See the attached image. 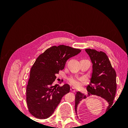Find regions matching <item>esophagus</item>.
Returning a JSON list of instances; mask_svg holds the SVG:
<instances>
[{
	"mask_svg": "<svg viewBox=\"0 0 128 128\" xmlns=\"http://www.w3.org/2000/svg\"><path fill=\"white\" fill-rule=\"evenodd\" d=\"M70 91H71L72 92H75L76 90L75 88H74V87H72V88H70Z\"/></svg>",
	"mask_w": 128,
	"mask_h": 128,
	"instance_id": "obj_1",
	"label": "esophagus"
}]
</instances>
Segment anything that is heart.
Wrapping results in <instances>:
<instances>
[{"mask_svg": "<svg viewBox=\"0 0 128 128\" xmlns=\"http://www.w3.org/2000/svg\"><path fill=\"white\" fill-rule=\"evenodd\" d=\"M69 83H70L72 86L76 87H80L82 85L83 82L85 80V78L84 77H70L68 79Z\"/></svg>", "mask_w": 128, "mask_h": 128, "instance_id": "obj_1", "label": "heart"}]
</instances>
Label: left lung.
I'll return each instance as SVG.
<instances>
[{"label":"left lung","instance_id":"obj_1","mask_svg":"<svg viewBox=\"0 0 128 128\" xmlns=\"http://www.w3.org/2000/svg\"><path fill=\"white\" fill-rule=\"evenodd\" d=\"M92 62L93 72L90 84L87 86V95L77 92L75 95V109L80 100L86 96L96 95L107 100L109 104L107 110L113 104L116 91V75L105 53L94 49H86Z\"/></svg>","mask_w":128,"mask_h":128}]
</instances>
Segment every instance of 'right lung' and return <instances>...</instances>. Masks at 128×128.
I'll return each mask as SVG.
<instances>
[{
  "instance_id": "obj_1",
  "label": "right lung",
  "mask_w": 128,
  "mask_h": 128,
  "mask_svg": "<svg viewBox=\"0 0 128 128\" xmlns=\"http://www.w3.org/2000/svg\"><path fill=\"white\" fill-rule=\"evenodd\" d=\"M80 51L64 45L53 46L37 58L31 68L26 88L28 110L34 117L44 120L51 116L63 96L69 92L68 84L56 88L53 84L56 75L64 69L67 60Z\"/></svg>"
}]
</instances>
